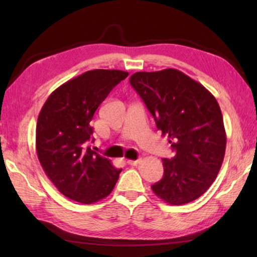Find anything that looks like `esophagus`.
<instances>
[{
  "instance_id": "esophagus-1",
  "label": "esophagus",
  "mask_w": 257,
  "mask_h": 257,
  "mask_svg": "<svg viewBox=\"0 0 257 257\" xmlns=\"http://www.w3.org/2000/svg\"><path fill=\"white\" fill-rule=\"evenodd\" d=\"M127 162L129 163V165H132V166H137L138 163L140 162V160H127Z\"/></svg>"
}]
</instances>
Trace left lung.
Listing matches in <instances>:
<instances>
[{
	"instance_id": "8db88e82",
	"label": "left lung",
	"mask_w": 257,
	"mask_h": 257,
	"mask_svg": "<svg viewBox=\"0 0 257 257\" xmlns=\"http://www.w3.org/2000/svg\"><path fill=\"white\" fill-rule=\"evenodd\" d=\"M129 81L176 151L172 159H162L163 178L152 191L172 205L200 198L214 182L225 155L226 135L215 97L173 68L135 73Z\"/></svg>"
}]
</instances>
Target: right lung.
<instances>
[{"mask_svg": "<svg viewBox=\"0 0 257 257\" xmlns=\"http://www.w3.org/2000/svg\"><path fill=\"white\" fill-rule=\"evenodd\" d=\"M129 74L118 69L88 70L59 86L38 114L36 151L46 176L59 192L84 204L111 193L121 169L87 146L90 121L114 86Z\"/></svg>", "mask_w": 257, "mask_h": 257, "instance_id": "right-lung-1", "label": "right lung"}]
</instances>
